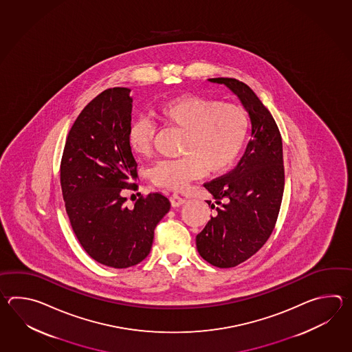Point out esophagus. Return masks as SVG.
Masks as SVG:
<instances>
[{
  "instance_id": "esophagus-1",
  "label": "esophagus",
  "mask_w": 352,
  "mask_h": 352,
  "mask_svg": "<svg viewBox=\"0 0 352 352\" xmlns=\"http://www.w3.org/2000/svg\"><path fill=\"white\" fill-rule=\"evenodd\" d=\"M170 200H171V205H173V208H179V206L184 205V204L186 202V199L181 197V196L177 194H173Z\"/></svg>"
}]
</instances>
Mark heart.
<instances>
[{"label":"heart","instance_id":"1","mask_svg":"<svg viewBox=\"0 0 352 352\" xmlns=\"http://www.w3.org/2000/svg\"><path fill=\"white\" fill-rule=\"evenodd\" d=\"M153 114L165 127L184 133L182 157L165 160L151 168L156 186L181 191L206 173L219 175L229 170L244 147L248 135L245 112L232 103L186 94L156 105ZM155 128L150 120L137 118L128 127V146L137 157L152 152Z\"/></svg>","mask_w":352,"mask_h":352}]
</instances>
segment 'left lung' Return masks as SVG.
I'll return each mask as SVG.
<instances>
[{
  "label": "left lung",
  "instance_id": "1",
  "mask_svg": "<svg viewBox=\"0 0 352 352\" xmlns=\"http://www.w3.org/2000/svg\"><path fill=\"white\" fill-rule=\"evenodd\" d=\"M232 90L249 113L252 140L238 166L204 187L215 199L214 217L196 236L199 254L217 268H232L270 239L285 191L283 146L277 123L245 82L212 78Z\"/></svg>",
  "mask_w": 352,
  "mask_h": 352
}]
</instances>
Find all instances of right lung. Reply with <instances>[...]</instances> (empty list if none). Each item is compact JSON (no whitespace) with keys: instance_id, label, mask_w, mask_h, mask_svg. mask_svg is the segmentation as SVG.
<instances>
[{"instance_id":"right-lung-1","label":"right lung","mask_w":352,"mask_h":352,"mask_svg":"<svg viewBox=\"0 0 352 352\" xmlns=\"http://www.w3.org/2000/svg\"><path fill=\"white\" fill-rule=\"evenodd\" d=\"M129 91L111 88L87 104L69 131L60 165L63 199L76 238L94 261L118 270L150 254L155 228L171 208L160 192L141 196L132 209L126 206L122 190L137 177L127 141Z\"/></svg>"}]
</instances>
